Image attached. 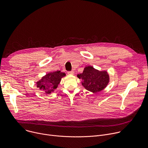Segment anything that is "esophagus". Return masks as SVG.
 Returning a JSON list of instances; mask_svg holds the SVG:
<instances>
[{
	"mask_svg": "<svg viewBox=\"0 0 148 148\" xmlns=\"http://www.w3.org/2000/svg\"><path fill=\"white\" fill-rule=\"evenodd\" d=\"M67 74L69 75H73L74 74V71H68Z\"/></svg>",
	"mask_w": 148,
	"mask_h": 148,
	"instance_id": "34e87169",
	"label": "esophagus"
}]
</instances>
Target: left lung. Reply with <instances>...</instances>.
<instances>
[{"instance_id": "left-lung-1", "label": "left lung", "mask_w": 148, "mask_h": 148, "mask_svg": "<svg viewBox=\"0 0 148 148\" xmlns=\"http://www.w3.org/2000/svg\"><path fill=\"white\" fill-rule=\"evenodd\" d=\"M77 77L82 80L84 87L94 93L99 92L106 87L110 80L107 71H98L92 66L84 68L82 73L78 74Z\"/></svg>"}]
</instances>
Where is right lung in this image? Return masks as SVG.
Here are the masks:
<instances>
[{
    "instance_id": "obj_1",
    "label": "right lung",
    "mask_w": 148,
    "mask_h": 148,
    "mask_svg": "<svg viewBox=\"0 0 148 148\" xmlns=\"http://www.w3.org/2000/svg\"><path fill=\"white\" fill-rule=\"evenodd\" d=\"M65 75L64 73L60 71L50 73L37 82V87L39 89L45 91L46 94H49L57 88L61 78Z\"/></svg>"
}]
</instances>
